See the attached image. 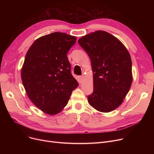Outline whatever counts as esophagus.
Masks as SVG:
<instances>
[{"label": "esophagus", "instance_id": "34e87169", "mask_svg": "<svg viewBox=\"0 0 154 154\" xmlns=\"http://www.w3.org/2000/svg\"><path fill=\"white\" fill-rule=\"evenodd\" d=\"M79 79H80V81H82V80H83V79H84V76H80L79 77Z\"/></svg>", "mask_w": 154, "mask_h": 154}]
</instances>
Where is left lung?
<instances>
[{
  "mask_svg": "<svg viewBox=\"0 0 154 154\" xmlns=\"http://www.w3.org/2000/svg\"><path fill=\"white\" fill-rule=\"evenodd\" d=\"M78 43L91 60L94 92L88 102L100 112H110L124 102L132 83L130 54L120 40L97 30L80 38Z\"/></svg>",
  "mask_w": 154,
  "mask_h": 154,
  "instance_id": "left-lung-1",
  "label": "left lung"
}]
</instances>
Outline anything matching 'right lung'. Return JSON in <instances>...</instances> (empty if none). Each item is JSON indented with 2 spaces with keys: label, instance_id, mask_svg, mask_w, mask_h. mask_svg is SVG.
Here are the masks:
<instances>
[{
  "label": "right lung",
  "instance_id": "right-lung-1",
  "mask_svg": "<svg viewBox=\"0 0 154 154\" xmlns=\"http://www.w3.org/2000/svg\"><path fill=\"white\" fill-rule=\"evenodd\" d=\"M76 40L75 36L54 32L36 39L26 54L22 84L32 102L48 115L60 112L79 85L67 55Z\"/></svg>",
  "mask_w": 154,
  "mask_h": 154
}]
</instances>
